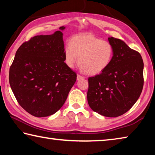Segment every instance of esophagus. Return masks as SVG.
Returning a JSON list of instances; mask_svg holds the SVG:
<instances>
[{
	"mask_svg": "<svg viewBox=\"0 0 155 155\" xmlns=\"http://www.w3.org/2000/svg\"><path fill=\"white\" fill-rule=\"evenodd\" d=\"M83 78H84V77H82V76L77 74V80H81V79H83Z\"/></svg>",
	"mask_w": 155,
	"mask_h": 155,
	"instance_id": "1",
	"label": "esophagus"
}]
</instances>
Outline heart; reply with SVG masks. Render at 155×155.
I'll return each instance as SVG.
<instances>
[{"instance_id":"heart-1","label":"heart","mask_w":155,"mask_h":155,"mask_svg":"<svg viewBox=\"0 0 155 155\" xmlns=\"http://www.w3.org/2000/svg\"><path fill=\"white\" fill-rule=\"evenodd\" d=\"M114 53L111 43L91 33L73 37L64 50V61L68 67L73 68L79 61L81 70L91 75L105 70L111 64Z\"/></svg>"}]
</instances>
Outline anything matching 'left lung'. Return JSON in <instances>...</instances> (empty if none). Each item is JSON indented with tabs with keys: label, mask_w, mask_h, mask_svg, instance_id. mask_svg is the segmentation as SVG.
Masks as SVG:
<instances>
[{
	"label": "left lung",
	"mask_w": 155,
	"mask_h": 155,
	"mask_svg": "<svg viewBox=\"0 0 155 155\" xmlns=\"http://www.w3.org/2000/svg\"><path fill=\"white\" fill-rule=\"evenodd\" d=\"M114 49L111 64L101 74L88 78L87 102L98 114L115 117L134 105L143 86V62L140 52L120 39L109 37Z\"/></svg>",
	"instance_id": "obj_1"
}]
</instances>
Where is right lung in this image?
<instances>
[{"label": "right lung", "mask_w": 155, "mask_h": 155, "mask_svg": "<svg viewBox=\"0 0 155 155\" xmlns=\"http://www.w3.org/2000/svg\"><path fill=\"white\" fill-rule=\"evenodd\" d=\"M64 50L63 33L57 31L33 37L15 52L9 84L18 103L33 116L59 111L76 82L77 74L64 62Z\"/></svg>", "instance_id": "add662e5"}]
</instances>
